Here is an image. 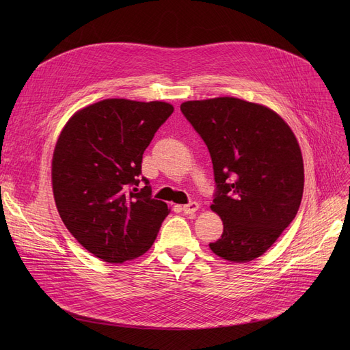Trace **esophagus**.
<instances>
[{
  "instance_id": "esophagus-1",
  "label": "esophagus",
  "mask_w": 350,
  "mask_h": 350,
  "mask_svg": "<svg viewBox=\"0 0 350 350\" xmlns=\"http://www.w3.org/2000/svg\"><path fill=\"white\" fill-rule=\"evenodd\" d=\"M183 213L185 214H194L197 210H198V203H196V201H190L189 204L183 206Z\"/></svg>"
}]
</instances>
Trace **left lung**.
Listing matches in <instances>:
<instances>
[{
  "mask_svg": "<svg viewBox=\"0 0 350 350\" xmlns=\"http://www.w3.org/2000/svg\"><path fill=\"white\" fill-rule=\"evenodd\" d=\"M180 109L213 161L211 210L224 230L211 251L232 262L258 258L301 206L304 160L295 135L269 107L238 98L189 100Z\"/></svg>",
  "mask_w": 350,
  "mask_h": 350,
  "instance_id": "left-lung-1",
  "label": "left lung"
}]
</instances>
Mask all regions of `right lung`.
I'll return each mask as SVG.
<instances>
[{
	"instance_id": "1",
	"label": "right lung",
	"mask_w": 350,
	"mask_h": 350,
	"mask_svg": "<svg viewBox=\"0 0 350 350\" xmlns=\"http://www.w3.org/2000/svg\"><path fill=\"white\" fill-rule=\"evenodd\" d=\"M173 110L157 100L105 99L78 110L59 135L52 159L55 204L78 243L106 262L143 255L170 213L140 174L144 150Z\"/></svg>"
}]
</instances>
